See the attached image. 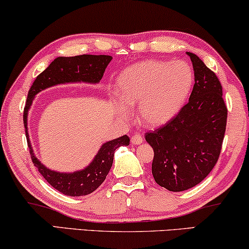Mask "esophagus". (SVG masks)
<instances>
[{
    "mask_svg": "<svg viewBox=\"0 0 249 249\" xmlns=\"http://www.w3.org/2000/svg\"><path fill=\"white\" fill-rule=\"evenodd\" d=\"M142 142V135L135 134V135L131 137V142H132V144H134V145H139Z\"/></svg>",
    "mask_w": 249,
    "mask_h": 249,
    "instance_id": "1",
    "label": "esophagus"
}]
</instances>
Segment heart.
Listing matches in <instances>:
<instances>
[{
    "label": "heart",
    "mask_w": 249,
    "mask_h": 249,
    "mask_svg": "<svg viewBox=\"0 0 249 249\" xmlns=\"http://www.w3.org/2000/svg\"><path fill=\"white\" fill-rule=\"evenodd\" d=\"M193 81L192 68L182 61L148 60L135 64L117 80L119 114L128 117L129 105L138 104L142 124L152 128L163 125L182 107Z\"/></svg>",
    "instance_id": "b5f03b06"
}]
</instances>
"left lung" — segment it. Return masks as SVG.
Masks as SVG:
<instances>
[{
    "instance_id": "1",
    "label": "left lung",
    "mask_w": 249,
    "mask_h": 249,
    "mask_svg": "<svg viewBox=\"0 0 249 249\" xmlns=\"http://www.w3.org/2000/svg\"><path fill=\"white\" fill-rule=\"evenodd\" d=\"M187 54L195 76L188 103L162 127L145 134L154 149L153 177L170 192L189 189L206 178L219 160L227 127L219 78L198 56Z\"/></svg>"
}]
</instances>
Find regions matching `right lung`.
I'll use <instances>...</instances> for the list:
<instances>
[{
	"mask_svg": "<svg viewBox=\"0 0 249 249\" xmlns=\"http://www.w3.org/2000/svg\"><path fill=\"white\" fill-rule=\"evenodd\" d=\"M111 60L112 57L110 55H90V54H83V55L71 57H56L42 73L36 77L28 91L26 107L23 108V124H25L26 138L32 161L34 165L38 169V172L43 176V178L63 195L85 196L96 190L103 183L108 171L111 170L114 151L120 146L129 145L130 139L127 135H124L120 138L105 142L98 151L97 155L95 156L93 162L81 171L72 173L55 172L45 168L34 155L29 142L28 129H27L28 110L36 94L54 85L74 83V81L98 83L103 77L104 71Z\"/></svg>",
	"mask_w": 249,
	"mask_h": 249,
	"instance_id": "1",
	"label": "right lung"
}]
</instances>
